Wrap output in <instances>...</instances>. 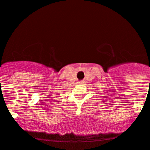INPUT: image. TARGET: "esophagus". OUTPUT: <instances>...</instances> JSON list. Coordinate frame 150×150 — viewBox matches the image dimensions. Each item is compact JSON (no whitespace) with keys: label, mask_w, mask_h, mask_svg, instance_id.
Returning <instances> with one entry per match:
<instances>
[{"label":"esophagus","mask_w":150,"mask_h":150,"mask_svg":"<svg viewBox=\"0 0 150 150\" xmlns=\"http://www.w3.org/2000/svg\"><path fill=\"white\" fill-rule=\"evenodd\" d=\"M78 83H79V84H83L84 83H83V81H80Z\"/></svg>","instance_id":"1"}]
</instances>
